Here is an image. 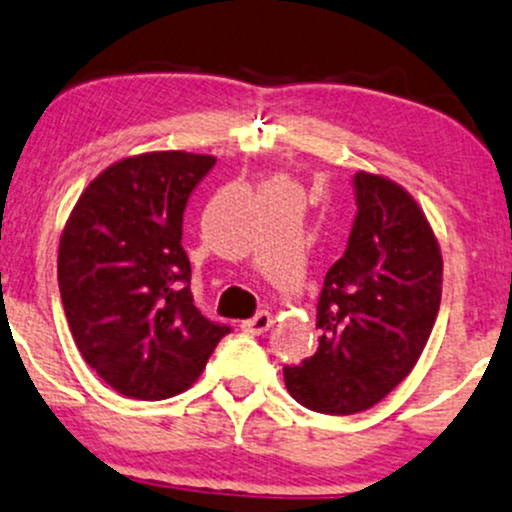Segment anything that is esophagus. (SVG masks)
Here are the masks:
<instances>
[{
  "mask_svg": "<svg viewBox=\"0 0 512 512\" xmlns=\"http://www.w3.org/2000/svg\"><path fill=\"white\" fill-rule=\"evenodd\" d=\"M270 326H273V316L268 311H261V314L249 318V321H242V328L251 335H263Z\"/></svg>",
  "mask_w": 512,
  "mask_h": 512,
  "instance_id": "esophagus-1",
  "label": "esophagus"
}]
</instances>
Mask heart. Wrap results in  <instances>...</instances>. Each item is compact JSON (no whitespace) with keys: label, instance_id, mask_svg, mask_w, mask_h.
<instances>
[{"label":"heart","instance_id":"heart-1","mask_svg":"<svg viewBox=\"0 0 512 512\" xmlns=\"http://www.w3.org/2000/svg\"><path fill=\"white\" fill-rule=\"evenodd\" d=\"M275 184H287V182H285V179H275V182L270 184V186H275Z\"/></svg>","mask_w":512,"mask_h":512}]
</instances>
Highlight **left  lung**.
Instances as JSON below:
<instances>
[{"label":"left lung","instance_id":"1","mask_svg":"<svg viewBox=\"0 0 512 512\" xmlns=\"http://www.w3.org/2000/svg\"><path fill=\"white\" fill-rule=\"evenodd\" d=\"M357 218L318 297L314 357L285 366L306 410L357 414L405 381L434 328L443 287L441 246L419 203L381 174H354Z\"/></svg>","mask_w":512,"mask_h":512}]
</instances>
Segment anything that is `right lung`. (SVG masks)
Wrapping results in <instances>:
<instances>
[{
  "mask_svg": "<svg viewBox=\"0 0 512 512\" xmlns=\"http://www.w3.org/2000/svg\"><path fill=\"white\" fill-rule=\"evenodd\" d=\"M213 155L153 150L112 162L86 186L59 239L57 278L71 335L117 393L165 400L206 369L230 326L194 306L184 208Z\"/></svg>",
  "mask_w": 512,
  "mask_h": 512,
  "instance_id": "add662e5",
  "label": "right lung"
}]
</instances>
